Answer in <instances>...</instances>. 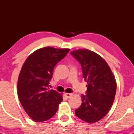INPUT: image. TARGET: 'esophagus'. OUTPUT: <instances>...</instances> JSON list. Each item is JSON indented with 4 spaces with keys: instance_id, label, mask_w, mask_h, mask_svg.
<instances>
[{
    "instance_id": "obj_1",
    "label": "esophagus",
    "mask_w": 134,
    "mask_h": 134,
    "mask_svg": "<svg viewBox=\"0 0 134 134\" xmlns=\"http://www.w3.org/2000/svg\"><path fill=\"white\" fill-rule=\"evenodd\" d=\"M72 95H73V94H72V93H65V96H66V97H67L68 98H71V97H72Z\"/></svg>"
}]
</instances>
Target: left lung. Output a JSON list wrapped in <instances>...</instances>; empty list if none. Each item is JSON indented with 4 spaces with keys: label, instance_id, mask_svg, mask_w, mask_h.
<instances>
[{
    "label": "left lung",
    "instance_id": "obj_1",
    "mask_svg": "<svg viewBox=\"0 0 134 134\" xmlns=\"http://www.w3.org/2000/svg\"><path fill=\"white\" fill-rule=\"evenodd\" d=\"M71 54L80 63L83 78L87 82L86 95L76 115L87 123H94L108 113L115 99V78L109 65L100 55L88 49L72 51Z\"/></svg>",
    "mask_w": 134,
    "mask_h": 134
}]
</instances>
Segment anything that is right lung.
<instances>
[{
    "label": "right lung",
    "instance_id": "obj_1",
    "mask_svg": "<svg viewBox=\"0 0 134 134\" xmlns=\"http://www.w3.org/2000/svg\"><path fill=\"white\" fill-rule=\"evenodd\" d=\"M69 48L43 47L31 54L21 68L17 94L25 111L33 121L52 118L63 100L62 94L48 87L54 68L69 52Z\"/></svg>",
    "mask_w": 134,
    "mask_h": 134
}]
</instances>
